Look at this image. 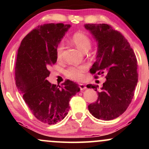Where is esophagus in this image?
<instances>
[{
    "label": "esophagus",
    "mask_w": 149,
    "mask_h": 149,
    "mask_svg": "<svg viewBox=\"0 0 149 149\" xmlns=\"http://www.w3.org/2000/svg\"><path fill=\"white\" fill-rule=\"evenodd\" d=\"M79 88L81 90H84L87 88V87L84 84H79Z\"/></svg>",
    "instance_id": "1"
}]
</instances>
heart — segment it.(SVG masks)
Segmentation results:
<instances>
[{
    "mask_svg": "<svg viewBox=\"0 0 149 149\" xmlns=\"http://www.w3.org/2000/svg\"><path fill=\"white\" fill-rule=\"evenodd\" d=\"M71 41L75 45L83 52H88L92 45V40L87 33L83 31H76L71 37ZM64 45V42H60L56 49V54L58 59H61L63 56ZM86 65L82 64L79 66H71L65 71L64 74L66 78L75 81H80L84 77V73L86 71Z\"/></svg>",
    "mask_w": 149,
    "mask_h": 149,
    "instance_id": "heart-1",
    "label": "heart"
}]
</instances>
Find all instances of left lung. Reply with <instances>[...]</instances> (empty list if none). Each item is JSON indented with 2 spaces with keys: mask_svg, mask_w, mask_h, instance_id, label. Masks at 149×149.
I'll return each instance as SVG.
<instances>
[{
  "mask_svg": "<svg viewBox=\"0 0 149 149\" xmlns=\"http://www.w3.org/2000/svg\"><path fill=\"white\" fill-rule=\"evenodd\" d=\"M85 28L93 35L98 45L97 60L90 73L105 74L107 79L97 91V100L88 106L89 111L98 119H115L125 111L134 97L138 82L136 57L125 38L111 26L86 24ZM98 87L87 85L95 91Z\"/></svg>",
  "mask_w": 149,
  "mask_h": 149,
  "instance_id": "obj_1",
  "label": "left lung"
}]
</instances>
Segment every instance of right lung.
Instances as JSON below:
<instances>
[{
	"instance_id": "right-lung-1",
	"label": "right lung",
	"mask_w": 149,
	"mask_h": 149,
	"mask_svg": "<svg viewBox=\"0 0 149 149\" xmlns=\"http://www.w3.org/2000/svg\"><path fill=\"white\" fill-rule=\"evenodd\" d=\"M70 24L38 26L22 40L15 64V82L33 115L43 123L52 125L66 117L69 101L80 91L78 85L66 80L51 84L49 68L57 62L56 49Z\"/></svg>"
}]
</instances>
